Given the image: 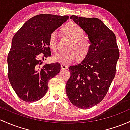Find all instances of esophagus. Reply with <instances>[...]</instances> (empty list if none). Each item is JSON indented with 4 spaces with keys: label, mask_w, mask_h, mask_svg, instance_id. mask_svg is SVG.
<instances>
[{
    "label": "esophagus",
    "mask_w": 130,
    "mask_h": 130,
    "mask_svg": "<svg viewBox=\"0 0 130 130\" xmlns=\"http://www.w3.org/2000/svg\"><path fill=\"white\" fill-rule=\"evenodd\" d=\"M61 68L63 70H67L68 68V66L65 65V64H61Z\"/></svg>",
    "instance_id": "obj_1"
}]
</instances>
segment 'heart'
I'll return each mask as SVG.
<instances>
[{
  "label": "heart",
  "instance_id": "heart-1",
  "mask_svg": "<svg viewBox=\"0 0 130 130\" xmlns=\"http://www.w3.org/2000/svg\"><path fill=\"white\" fill-rule=\"evenodd\" d=\"M64 33L72 38V41L68 45V51L59 52L54 55V61L68 64L73 62L78 57L83 59L86 56L90 49L91 43L89 39L83 36L84 31L81 26L74 22H70L63 27ZM50 48L54 51L58 49L57 33L53 31L49 38Z\"/></svg>",
  "mask_w": 130,
  "mask_h": 130
}]
</instances>
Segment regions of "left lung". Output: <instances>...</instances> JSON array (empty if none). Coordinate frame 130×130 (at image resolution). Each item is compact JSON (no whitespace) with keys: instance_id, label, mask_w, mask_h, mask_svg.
<instances>
[{"instance_id":"8db88e82","label":"left lung","mask_w":130,"mask_h":130,"mask_svg":"<svg viewBox=\"0 0 130 130\" xmlns=\"http://www.w3.org/2000/svg\"><path fill=\"white\" fill-rule=\"evenodd\" d=\"M82 28L91 43L79 63L69 67L66 92L73 105L89 109L104 98L115 76L119 51L113 31L97 18L70 17Z\"/></svg>"}]
</instances>
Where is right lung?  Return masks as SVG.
<instances>
[{"instance_id": "obj_1", "label": "right lung", "mask_w": 130, "mask_h": 130, "mask_svg": "<svg viewBox=\"0 0 130 130\" xmlns=\"http://www.w3.org/2000/svg\"><path fill=\"white\" fill-rule=\"evenodd\" d=\"M69 18L67 15L41 14L28 20L17 32L7 57L8 79L20 98L35 102L48 90V82L60 71L59 63L41 66L51 56L50 35ZM43 54L42 59L39 55Z\"/></svg>"}]
</instances>
